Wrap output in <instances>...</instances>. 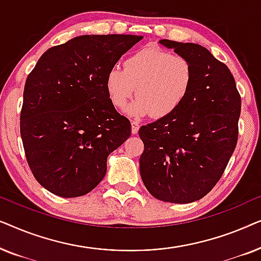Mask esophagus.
<instances>
[{"label": "esophagus", "mask_w": 261, "mask_h": 261, "mask_svg": "<svg viewBox=\"0 0 261 261\" xmlns=\"http://www.w3.org/2000/svg\"><path fill=\"white\" fill-rule=\"evenodd\" d=\"M130 124H132V133L137 134L138 130H139V127H140V126H139V122H138V121L133 120V121H132V122H130Z\"/></svg>", "instance_id": "esophagus-1"}]
</instances>
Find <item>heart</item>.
Wrapping results in <instances>:
<instances>
[{
  "mask_svg": "<svg viewBox=\"0 0 261 261\" xmlns=\"http://www.w3.org/2000/svg\"><path fill=\"white\" fill-rule=\"evenodd\" d=\"M194 82V67L187 57L154 46L139 49L123 62V70L113 67L106 77L110 102L123 109L139 95L128 113L133 116L165 117L177 112Z\"/></svg>",
  "mask_w": 261,
  "mask_h": 261,
  "instance_id": "1",
  "label": "heart"
}]
</instances>
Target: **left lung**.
Returning a JSON list of instances; mask_svg holds the SVG:
<instances>
[{
	"mask_svg": "<svg viewBox=\"0 0 261 261\" xmlns=\"http://www.w3.org/2000/svg\"><path fill=\"white\" fill-rule=\"evenodd\" d=\"M190 60L194 82L172 115L142 126L140 174L153 197L195 202L212 191L237 147L241 96L226 64L201 45L163 39Z\"/></svg>",
	"mask_w": 261,
	"mask_h": 261,
	"instance_id": "8db88e82",
	"label": "left lung"
}]
</instances>
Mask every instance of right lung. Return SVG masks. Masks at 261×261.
<instances>
[{
  "mask_svg": "<svg viewBox=\"0 0 261 261\" xmlns=\"http://www.w3.org/2000/svg\"><path fill=\"white\" fill-rule=\"evenodd\" d=\"M141 35H81L48 48L28 74L20 133L39 183L64 198L87 195L107 172V158L130 137L106 77Z\"/></svg>",
  "mask_w": 261,
  "mask_h": 261,
  "instance_id": "right-lung-1",
  "label": "right lung"
}]
</instances>
